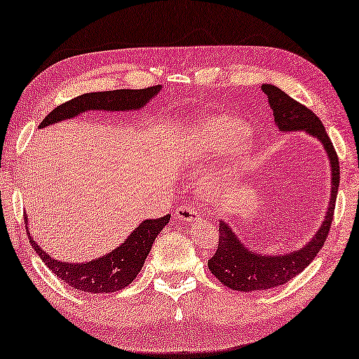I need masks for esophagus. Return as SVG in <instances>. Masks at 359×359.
<instances>
[{"label":"esophagus","instance_id":"34e87169","mask_svg":"<svg viewBox=\"0 0 359 359\" xmlns=\"http://www.w3.org/2000/svg\"><path fill=\"white\" fill-rule=\"evenodd\" d=\"M175 219L183 222H196L202 219V215L191 205H183V207L175 210Z\"/></svg>","mask_w":359,"mask_h":359}]
</instances>
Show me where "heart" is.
I'll list each match as a JSON object with an SVG mask.
<instances>
[{
    "instance_id": "heart-1",
    "label": "heart",
    "mask_w": 359,
    "mask_h": 359,
    "mask_svg": "<svg viewBox=\"0 0 359 359\" xmlns=\"http://www.w3.org/2000/svg\"><path fill=\"white\" fill-rule=\"evenodd\" d=\"M250 128L242 122L221 117H202L186 126L181 143L192 152V158L198 163H208L211 158H218L233 151L248 137ZM252 152L250 148L240 151L233 158L232 173L243 172L251 161ZM221 181H213L207 186L208 196L216 197L221 192Z\"/></svg>"
}]
</instances>
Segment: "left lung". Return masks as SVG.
Instances as JSON below:
<instances>
[{
    "label": "left lung",
    "mask_w": 359,
    "mask_h": 359,
    "mask_svg": "<svg viewBox=\"0 0 359 359\" xmlns=\"http://www.w3.org/2000/svg\"><path fill=\"white\" fill-rule=\"evenodd\" d=\"M261 90L267 95L270 109L273 111L275 126L280 132H305L318 140L325 148L331 165V198L326 208L325 221L321 222L313 237L302 248L287 251L285 255H277V252L266 255L251 248L237 237V233L224 219H219L218 250L208 261V269L222 285L243 292L266 291L285 285L304 272V269L315 259L331 229L340 183L339 158L320 117L292 100L277 86L262 84Z\"/></svg>",
    "instance_id": "left-lung-1"
}]
</instances>
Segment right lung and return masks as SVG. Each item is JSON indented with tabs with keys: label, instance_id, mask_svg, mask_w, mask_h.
Returning <instances> with one entry per match:
<instances>
[{
	"label": "right lung",
	"instance_id": "add662e5",
	"mask_svg": "<svg viewBox=\"0 0 359 359\" xmlns=\"http://www.w3.org/2000/svg\"><path fill=\"white\" fill-rule=\"evenodd\" d=\"M162 86L148 87V89H121L108 92H90L79 95L69 102L52 109L39 124V128L58 124L62 121L73 119L87 111H138L143 109L152 98L158 95ZM170 215L157 219H144L133 229L132 233L117 248L111 250L103 256L87 262H65L47 255L41 246L34 242L28 231V216L25 215L27 233L36 255L41 257L52 273L63 280L68 286L78 291L102 294V292H114L124 290L137 278L144 259L148 257L152 243L162 229L168 224Z\"/></svg>",
	"mask_w": 359,
	"mask_h": 359
}]
</instances>
